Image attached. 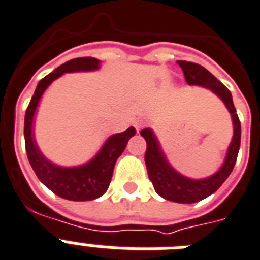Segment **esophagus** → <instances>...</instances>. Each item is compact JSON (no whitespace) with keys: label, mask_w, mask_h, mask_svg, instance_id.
Listing matches in <instances>:
<instances>
[{"label":"esophagus","mask_w":260,"mask_h":260,"mask_svg":"<svg viewBox=\"0 0 260 260\" xmlns=\"http://www.w3.org/2000/svg\"><path fill=\"white\" fill-rule=\"evenodd\" d=\"M144 123H145L144 119H136V120H135V128H136V129L139 131L141 128V126L144 125Z\"/></svg>","instance_id":"1"}]
</instances>
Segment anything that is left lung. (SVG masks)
<instances>
[{
    "label": "left lung",
    "mask_w": 260,
    "mask_h": 260,
    "mask_svg": "<svg viewBox=\"0 0 260 260\" xmlns=\"http://www.w3.org/2000/svg\"><path fill=\"white\" fill-rule=\"evenodd\" d=\"M178 64L184 72L185 81L188 85L206 88L224 103L225 108L229 109L231 115L234 128L233 139L225 152V157L220 168L211 176L202 179L188 178L175 170L167 157L166 152L163 151V147L153 129L152 128L141 129L140 135L147 141V151L144 157L145 166L148 171V178L153 184L156 193L170 202L189 204L200 202L206 199L207 196L212 195L233 172L240 147V121L234 107L231 92L212 73H210L202 65L188 61H178Z\"/></svg>",
    "instance_id": "left-lung-1"
}]
</instances>
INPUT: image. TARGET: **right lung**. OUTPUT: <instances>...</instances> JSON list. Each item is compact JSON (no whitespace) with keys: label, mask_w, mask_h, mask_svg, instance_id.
<instances>
[{"label":"right lung","mask_w":260,"mask_h":260,"mask_svg":"<svg viewBox=\"0 0 260 260\" xmlns=\"http://www.w3.org/2000/svg\"><path fill=\"white\" fill-rule=\"evenodd\" d=\"M100 65L101 61L92 57L73 58L60 65L37 84L25 113L24 137L27 160L42 184L62 199L86 202L104 195L111 183L116 160L124 152L128 140L136 134V129L131 126L121 134L111 135L96 155L80 166H58L45 157L40 149L35 136V119L42 94L54 80L65 73L94 72L100 69Z\"/></svg>","instance_id":"obj_1"}]
</instances>
